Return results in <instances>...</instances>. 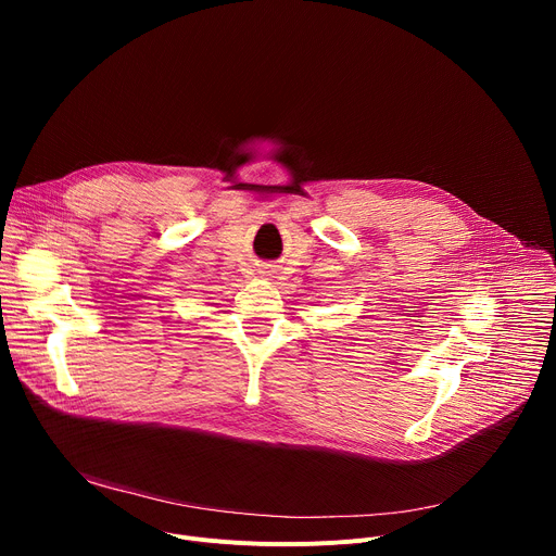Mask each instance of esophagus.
Here are the masks:
<instances>
[{"mask_svg": "<svg viewBox=\"0 0 556 556\" xmlns=\"http://www.w3.org/2000/svg\"><path fill=\"white\" fill-rule=\"evenodd\" d=\"M258 275H263V277H268L270 275V270L266 268V270H258Z\"/></svg>", "mask_w": 556, "mask_h": 556, "instance_id": "esophagus-1", "label": "esophagus"}]
</instances>
